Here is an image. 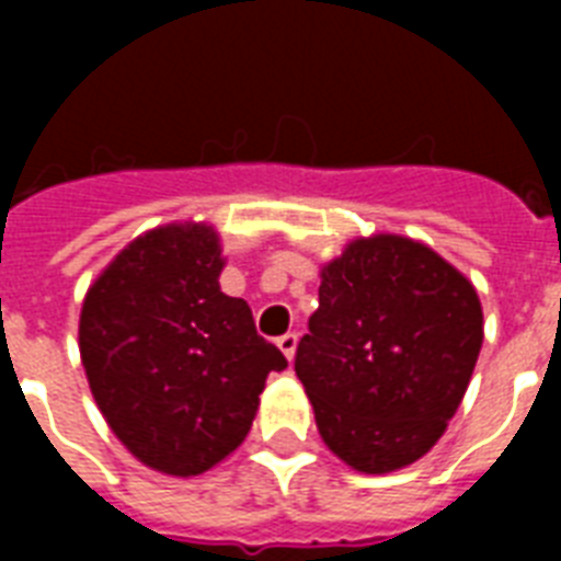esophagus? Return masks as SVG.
<instances>
[{
  "instance_id": "esophagus-1",
  "label": "esophagus",
  "mask_w": 561,
  "mask_h": 561,
  "mask_svg": "<svg viewBox=\"0 0 561 561\" xmlns=\"http://www.w3.org/2000/svg\"><path fill=\"white\" fill-rule=\"evenodd\" d=\"M297 332H288V334H282L279 341H276V346H279L282 350V355H285V358L288 360H294V355H297Z\"/></svg>"
}]
</instances>
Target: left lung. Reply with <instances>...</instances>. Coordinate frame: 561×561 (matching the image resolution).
I'll return each instance as SVG.
<instances>
[{
    "label": "left lung",
    "mask_w": 561,
    "mask_h": 561,
    "mask_svg": "<svg viewBox=\"0 0 561 561\" xmlns=\"http://www.w3.org/2000/svg\"><path fill=\"white\" fill-rule=\"evenodd\" d=\"M320 308L297 346L323 443L364 474L425 457L483 346L478 290L413 238H355L320 271Z\"/></svg>",
    "instance_id": "obj_1"
}]
</instances>
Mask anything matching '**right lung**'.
<instances>
[{
	"mask_svg": "<svg viewBox=\"0 0 561 561\" xmlns=\"http://www.w3.org/2000/svg\"><path fill=\"white\" fill-rule=\"evenodd\" d=\"M218 232L169 224L134 238L90 285L78 346L92 399L136 460L174 478L218 466L250 434L288 360L220 290Z\"/></svg>",
	"mask_w": 561,
	"mask_h": 561,
	"instance_id": "obj_1",
	"label": "right lung"
}]
</instances>
